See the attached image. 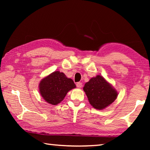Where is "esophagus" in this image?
<instances>
[{
    "mask_svg": "<svg viewBox=\"0 0 150 150\" xmlns=\"http://www.w3.org/2000/svg\"><path fill=\"white\" fill-rule=\"evenodd\" d=\"M76 86H77V88H82V82H77V84H76Z\"/></svg>",
    "mask_w": 150,
    "mask_h": 150,
    "instance_id": "esophagus-1",
    "label": "esophagus"
}]
</instances>
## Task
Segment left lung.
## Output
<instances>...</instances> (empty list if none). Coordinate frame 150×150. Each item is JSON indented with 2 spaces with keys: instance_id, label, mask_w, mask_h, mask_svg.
Returning <instances> with one entry per match:
<instances>
[{
  "instance_id": "left-lung-1",
  "label": "left lung",
  "mask_w": 150,
  "mask_h": 150,
  "mask_svg": "<svg viewBox=\"0 0 150 150\" xmlns=\"http://www.w3.org/2000/svg\"><path fill=\"white\" fill-rule=\"evenodd\" d=\"M83 90L90 104L97 110H103L113 103L117 91L100 75L92 77L85 84Z\"/></svg>"
}]
</instances>
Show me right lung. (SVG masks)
Wrapping results in <instances>:
<instances>
[{"mask_svg":"<svg viewBox=\"0 0 150 150\" xmlns=\"http://www.w3.org/2000/svg\"><path fill=\"white\" fill-rule=\"evenodd\" d=\"M76 88L71 79L62 72L54 71L40 81L39 91L47 103L57 105L62 101L67 93Z\"/></svg>","mask_w":150,"mask_h":150,"instance_id":"obj_1","label":"right lung"}]
</instances>
